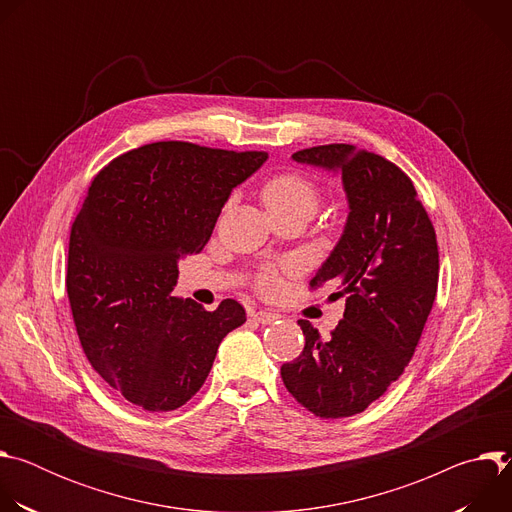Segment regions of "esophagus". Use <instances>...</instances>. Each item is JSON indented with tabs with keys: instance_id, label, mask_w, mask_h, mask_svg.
Listing matches in <instances>:
<instances>
[{
	"instance_id": "esophagus-1",
	"label": "esophagus",
	"mask_w": 512,
	"mask_h": 512,
	"mask_svg": "<svg viewBox=\"0 0 512 512\" xmlns=\"http://www.w3.org/2000/svg\"><path fill=\"white\" fill-rule=\"evenodd\" d=\"M251 316H253V320H257L259 324H273V322L277 320V314H271V312H265V310L253 312Z\"/></svg>"
}]
</instances>
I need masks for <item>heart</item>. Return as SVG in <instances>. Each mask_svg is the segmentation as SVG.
I'll return each mask as SVG.
<instances>
[{"mask_svg":"<svg viewBox=\"0 0 512 512\" xmlns=\"http://www.w3.org/2000/svg\"><path fill=\"white\" fill-rule=\"evenodd\" d=\"M261 200L269 216L300 214L306 221L316 214L322 202L320 186L302 172H281L267 178L261 186ZM277 283L275 269L267 267L259 273L257 285L271 291Z\"/></svg>","mask_w":512,"mask_h":512,"instance_id":"1","label":"heart"}]
</instances>
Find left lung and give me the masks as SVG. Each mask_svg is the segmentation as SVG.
<instances>
[{
    "label": "left lung",
    "mask_w": 512,
    "mask_h": 512,
    "mask_svg": "<svg viewBox=\"0 0 512 512\" xmlns=\"http://www.w3.org/2000/svg\"><path fill=\"white\" fill-rule=\"evenodd\" d=\"M291 158L342 174L348 221L310 287L334 285L346 310L330 338L298 322L306 346L281 379L316 417H350L385 395L415 352L440 277L435 231L411 178L383 156L330 143Z\"/></svg>",
    "instance_id": "left-lung-1"
}]
</instances>
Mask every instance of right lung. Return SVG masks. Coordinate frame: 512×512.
I'll use <instances>...</instances> for the list:
<instances>
[{"mask_svg": "<svg viewBox=\"0 0 512 512\" xmlns=\"http://www.w3.org/2000/svg\"><path fill=\"white\" fill-rule=\"evenodd\" d=\"M267 160L156 141L109 162L70 229L66 294L91 367L145 411L182 407L223 338L245 324L235 300L206 312L176 298L178 259L200 253L231 190Z\"/></svg>", "mask_w": 512, "mask_h": 512, "instance_id": "right-lung-1", "label": "right lung"}]
</instances>
